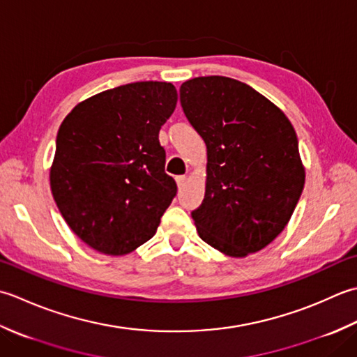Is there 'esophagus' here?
I'll use <instances>...</instances> for the list:
<instances>
[{
    "label": "esophagus",
    "mask_w": 357,
    "mask_h": 357,
    "mask_svg": "<svg viewBox=\"0 0 357 357\" xmlns=\"http://www.w3.org/2000/svg\"><path fill=\"white\" fill-rule=\"evenodd\" d=\"M176 181H177L178 188H183L185 183H186V176H178V177H176Z\"/></svg>",
    "instance_id": "1"
}]
</instances>
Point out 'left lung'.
I'll return each instance as SVG.
<instances>
[{
    "instance_id": "left-lung-1",
    "label": "left lung",
    "mask_w": 357,
    "mask_h": 357,
    "mask_svg": "<svg viewBox=\"0 0 357 357\" xmlns=\"http://www.w3.org/2000/svg\"><path fill=\"white\" fill-rule=\"evenodd\" d=\"M188 121L206 144V191L191 215L203 242L231 257L270 245L299 202L305 169L287 115L251 86L197 77L180 86Z\"/></svg>"
}]
</instances>
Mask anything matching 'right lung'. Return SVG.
Returning <instances> with one entry per match:
<instances>
[{"label":"right lung","mask_w":357,"mask_h":357,"mask_svg":"<svg viewBox=\"0 0 357 357\" xmlns=\"http://www.w3.org/2000/svg\"><path fill=\"white\" fill-rule=\"evenodd\" d=\"M177 105L171 83L114 87L72 109L56 134L50 189L70 229L123 256L155 234L177 194L158 132Z\"/></svg>","instance_id":"right-lung-1"}]
</instances>
